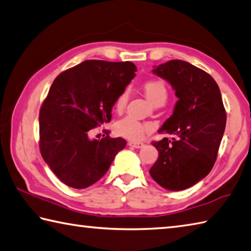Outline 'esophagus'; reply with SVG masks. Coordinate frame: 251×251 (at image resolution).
Returning a JSON list of instances; mask_svg holds the SVG:
<instances>
[{
	"label": "esophagus",
	"instance_id": "obj_1",
	"mask_svg": "<svg viewBox=\"0 0 251 251\" xmlns=\"http://www.w3.org/2000/svg\"><path fill=\"white\" fill-rule=\"evenodd\" d=\"M129 146H132V148L134 149H142L144 146V143H141V142H133V141H130L129 143H127Z\"/></svg>",
	"mask_w": 251,
	"mask_h": 251
}]
</instances>
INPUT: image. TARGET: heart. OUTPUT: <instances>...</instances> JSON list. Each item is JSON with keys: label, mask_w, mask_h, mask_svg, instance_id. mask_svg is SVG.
Instances as JSON below:
<instances>
[{"label": "heart", "mask_w": 251, "mask_h": 251, "mask_svg": "<svg viewBox=\"0 0 251 251\" xmlns=\"http://www.w3.org/2000/svg\"><path fill=\"white\" fill-rule=\"evenodd\" d=\"M143 91L146 98L156 105L160 101H166L167 99V88L166 85L160 79H151L145 82L143 85ZM129 98V93L124 91L118 96L115 108L118 112H121L125 109V107ZM154 126L152 124H142L139 120L134 119L133 117H126L124 119L117 122L116 131L117 133L124 136V138L131 141H142L145 135L152 132Z\"/></svg>", "instance_id": "1"}]
</instances>
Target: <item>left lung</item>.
<instances>
[{
	"label": "left lung",
	"mask_w": 251,
	"mask_h": 251,
	"mask_svg": "<svg viewBox=\"0 0 251 251\" xmlns=\"http://www.w3.org/2000/svg\"><path fill=\"white\" fill-rule=\"evenodd\" d=\"M153 73L172 85L178 101L159 129L173 139L152 143L158 158L150 174L159 186L180 191L199 182L214 166L225 131V108L214 78L186 61L170 60Z\"/></svg>",
	"instance_id": "obj_1"
}]
</instances>
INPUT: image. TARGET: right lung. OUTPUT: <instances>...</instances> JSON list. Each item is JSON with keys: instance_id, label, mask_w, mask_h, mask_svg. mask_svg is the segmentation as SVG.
Masks as SVG:
<instances>
[{"instance_id": "add662e5", "label": "right lung", "mask_w": 251, "mask_h": 251, "mask_svg": "<svg viewBox=\"0 0 251 251\" xmlns=\"http://www.w3.org/2000/svg\"><path fill=\"white\" fill-rule=\"evenodd\" d=\"M135 65L87 60L56 76L39 112L42 158L61 181L74 189L97 182L115 156L126 148L122 138L91 140L88 132L111 120L118 96L134 78Z\"/></svg>"}]
</instances>
